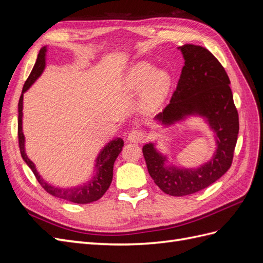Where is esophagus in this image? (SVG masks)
I'll return each mask as SVG.
<instances>
[{
	"label": "esophagus",
	"mask_w": 263,
	"mask_h": 263,
	"mask_svg": "<svg viewBox=\"0 0 263 263\" xmlns=\"http://www.w3.org/2000/svg\"><path fill=\"white\" fill-rule=\"evenodd\" d=\"M144 137H145V133L138 129H134L128 134V140L133 142H140Z\"/></svg>",
	"instance_id": "esophagus-1"
}]
</instances>
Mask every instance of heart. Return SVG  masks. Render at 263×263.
I'll list each match as a JSON object with an SVG mask.
<instances>
[{"instance_id": "heart-1", "label": "heart", "mask_w": 263, "mask_h": 263, "mask_svg": "<svg viewBox=\"0 0 263 263\" xmlns=\"http://www.w3.org/2000/svg\"><path fill=\"white\" fill-rule=\"evenodd\" d=\"M124 86L130 92L142 90V103L149 109L160 106L168 98L172 86V76L164 69H155L149 61H139L127 71Z\"/></svg>"}]
</instances>
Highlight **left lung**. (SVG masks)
Wrapping results in <instances>:
<instances>
[{
    "label": "left lung",
    "instance_id": "left-lung-1",
    "mask_svg": "<svg viewBox=\"0 0 263 263\" xmlns=\"http://www.w3.org/2000/svg\"><path fill=\"white\" fill-rule=\"evenodd\" d=\"M184 66L170 103L156 116L163 125H171L189 115H200L216 134L217 149L208 163L197 169L165 166L166 158L154 144L142 147L147 169L164 193L184 196L210 186L228 171L239 132V118L226 71L214 54L204 47H179Z\"/></svg>",
    "mask_w": 263,
    "mask_h": 263
}]
</instances>
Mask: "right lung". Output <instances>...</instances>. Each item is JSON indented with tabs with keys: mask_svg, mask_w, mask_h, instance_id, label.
Wrapping results in <instances>:
<instances>
[{
	"mask_svg": "<svg viewBox=\"0 0 263 263\" xmlns=\"http://www.w3.org/2000/svg\"><path fill=\"white\" fill-rule=\"evenodd\" d=\"M46 51H47L46 47H43L41 51H39L35 66L33 70H31L29 77L27 78L25 84L23 86V91L18 101V146L21 150V155L24 159V161L27 163V165L35 174L39 184L43 186V189L47 193L72 203H78V204L92 203L94 201H98L99 198H101L103 195H104V193L109 187L110 183H112L114 162L116 160V158L118 157V155L121 154L122 148L124 146V141L122 138H117L109 141L99 154L97 158V164H95L97 174L92 178V180H90L87 183H84L83 185H78V186L69 187V189L55 187L48 184L46 181H44L43 178L39 176V173L37 172L35 164L29 160L25 153V145H24L25 138H24L23 128H22L23 97H24V93L29 89V86L37 80V78L41 76L44 71L45 65H46Z\"/></svg>",
	"mask_w": 263,
	"mask_h": 263,
	"instance_id": "obj_1",
	"label": "right lung"
}]
</instances>
